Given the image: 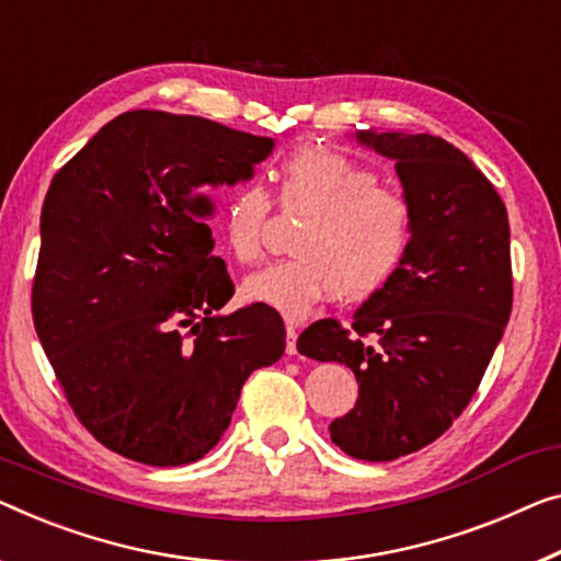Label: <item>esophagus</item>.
Wrapping results in <instances>:
<instances>
[{
    "instance_id": "obj_1",
    "label": "esophagus",
    "mask_w": 561,
    "mask_h": 561,
    "mask_svg": "<svg viewBox=\"0 0 561 561\" xmlns=\"http://www.w3.org/2000/svg\"><path fill=\"white\" fill-rule=\"evenodd\" d=\"M287 355H297V330L287 324Z\"/></svg>"
}]
</instances>
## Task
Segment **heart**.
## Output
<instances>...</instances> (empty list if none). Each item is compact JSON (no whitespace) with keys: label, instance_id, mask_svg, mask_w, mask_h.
Here are the masks:
<instances>
[{"label":"heart","instance_id":"b5f03b06","mask_svg":"<svg viewBox=\"0 0 561 561\" xmlns=\"http://www.w3.org/2000/svg\"><path fill=\"white\" fill-rule=\"evenodd\" d=\"M277 204L309 219L291 241L295 259L244 282L252 302L305 320L322 299L355 305L380 295L403 270L413 247V206L400 191L378 186V175L347 156L302 148L279 165ZM272 201L262 183L233 188L219 206V227L231 256L256 264Z\"/></svg>","mask_w":561,"mask_h":561}]
</instances>
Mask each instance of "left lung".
I'll list each match as a JSON object with an SVG mask.
<instances>
[{
    "mask_svg": "<svg viewBox=\"0 0 561 561\" xmlns=\"http://www.w3.org/2000/svg\"><path fill=\"white\" fill-rule=\"evenodd\" d=\"M396 161L415 216L403 270L350 328L317 320L297 350L355 373V408L330 438L360 461H396L440 438L479 390L512 317L508 216L496 188L456 146L428 133H357Z\"/></svg>",
    "mask_w": 561,
    "mask_h": 561,
    "instance_id": "left-lung-1",
    "label": "left lung"
}]
</instances>
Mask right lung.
<instances>
[{"mask_svg":"<svg viewBox=\"0 0 561 561\" xmlns=\"http://www.w3.org/2000/svg\"><path fill=\"white\" fill-rule=\"evenodd\" d=\"M272 146L196 115L130 111L49 183L32 320L78 421L130 461H198L249 375L284 353L277 309L219 314L233 282L206 224L208 188L249 179Z\"/></svg>","mask_w":561,"mask_h":561,"instance_id":"obj_1","label":"right lung"}]
</instances>
